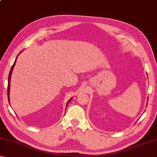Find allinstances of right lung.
Instances as JSON below:
<instances>
[{
	"mask_svg": "<svg viewBox=\"0 0 157 157\" xmlns=\"http://www.w3.org/2000/svg\"><path fill=\"white\" fill-rule=\"evenodd\" d=\"M21 52H22V51H21ZM21 52H20V53H21ZM20 53H19V54H20ZM19 54H18V55H17V58H16L15 62H14V64H13V66H12L11 70H10V74H9V77H8V86H7V97H8L9 102H10V80H11V75H12V71H13V69H14V66H15V64H16V62H17V57H18V55H19ZM71 99H72V98H71V99L68 101L67 104H66V107H67V106H68V103L70 102V101L71 100Z\"/></svg>",
	"mask_w": 157,
	"mask_h": 157,
	"instance_id": "right-lung-1",
	"label": "right lung"
}]
</instances>
